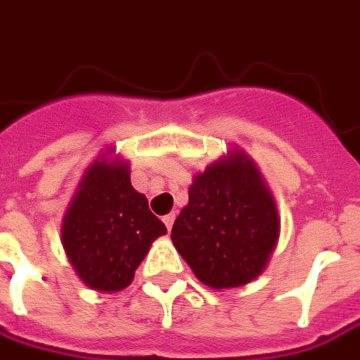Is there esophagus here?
<instances>
[{"label": "esophagus", "mask_w": 360, "mask_h": 360, "mask_svg": "<svg viewBox=\"0 0 360 360\" xmlns=\"http://www.w3.org/2000/svg\"><path fill=\"white\" fill-rule=\"evenodd\" d=\"M162 222H165V226H167V230H171L173 228V222H175V214L171 212V214H167L165 218H162Z\"/></svg>", "instance_id": "1"}]
</instances>
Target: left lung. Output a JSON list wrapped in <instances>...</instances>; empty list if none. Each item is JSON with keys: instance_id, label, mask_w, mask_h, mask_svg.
<instances>
[{"instance_id": "1", "label": "left lung", "mask_w": 360, "mask_h": 360, "mask_svg": "<svg viewBox=\"0 0 360 360\" xmlns=\"http://www.w3.org/2000/svg\"><path fill=\"white\" fill-rule=\"evenodd\" d=\"M279 232L277 203L257 162L232 146L193 175L171 240L203 285L232 289L263 273Z\"/></svg>"}]
</instances>
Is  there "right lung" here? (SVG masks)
Here are the masks:
<instances>
[{
	"mask_svg": "<svg viewBox=\"0 0 360 360\" xmlns=\"http://www.w3.org/2000/svg\"><path fill=\"white\" fill-rule=\"evenodd\" d=\"M114 153L110 146L85 169L60 224V243L77 277L101 293L130 285L153 243L167 234L132 187L128 160Z\"/></svg>",
	"mask_w": 360,
	"mask_h": 360,
	"instance_id": "add662e5",
	"label": "right lung"
}]
</instances>
